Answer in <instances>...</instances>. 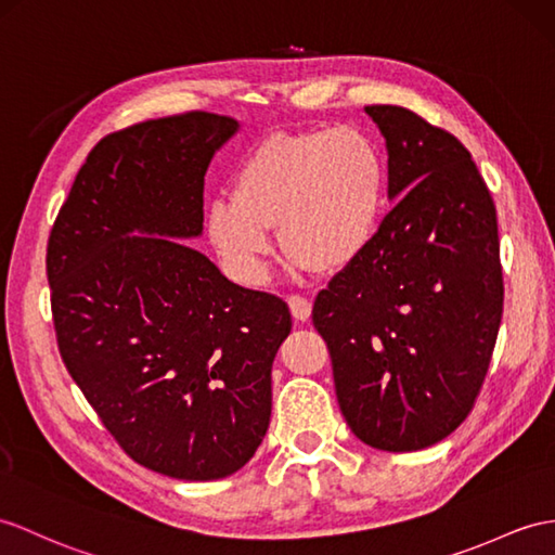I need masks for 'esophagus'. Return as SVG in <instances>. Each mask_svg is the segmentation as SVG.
Here are the masks:
<instances>
[{"instance_id": "esophagus-1", "label": "esophagus", "mask_w": 555, "mask_h": 555, "mask_svg": "<svg viewBox=\"0 0 555 555\" xmlns=\"http://www.w3.org/2000/svg\"><path fill=\"white\" fill-rule=\"evenodd\" d=\"M287 301H289V310H292L294 320L306 322V320L310 318V310H313V304H310V301L306 299V296H301V294H292Z\"/></svg>"}]
</instances>
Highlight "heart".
Returning a JSON list of instances; mask_svg holds the SVG:
<instances>
[{
	"label": "heart",
	"mask_w": 555,
	"mask_h": 555,
	"mask_svg": "<svg viewBox=\"0 0 555 555\" xmlns=\"http://www.w3.org/2000/svg\"><path fill=\"white\" fill-rule=\"evenodd\" d=\"M386 199V159L362 129L278 131L242 157L233 195L207 202L205 231L228 273L259 285L275 225L294 270H344L379 237Z\"/></svg>",
	"instance_id": "1"
}]
</instances>
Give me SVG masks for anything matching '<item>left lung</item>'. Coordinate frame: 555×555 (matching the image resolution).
<instances>
[{"label":"left lung","instance_id":"8db88e82","mask_svg":"<svg viewBox=\"0 0 555 555\" xmlns=\"http://www.w3.org/2000/svg\"><path fill=\"white\" fill-rule=\"evenodd\" d=\"M388 153L379 237L313 306L356 438L416 452L468 416L502 322L496 209L470 153L400 105L364 107Z\"/></svg>","mask_w":555,"mask_h":555}]
</instances>
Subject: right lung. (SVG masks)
Here are the masks:
<instances>
[{
    "label": "right lung",
    "instance_id": "1",
    "mask_svg": "<svg viewBox=\"0 0 555 555\" xmlns=\"http://www.w3.org/2000/svg\"><path fill=\"white\" fill-rule=\"evenodd\" d=\"M240 121L185 113L89 153L47 247L67 372L133 462L179 480L233 476L270 424L289 306L228 280L202 235L205 173Z\"/></svg>",
    "mask_w": 555,
    "mask_h": 555
}]
</instances>
